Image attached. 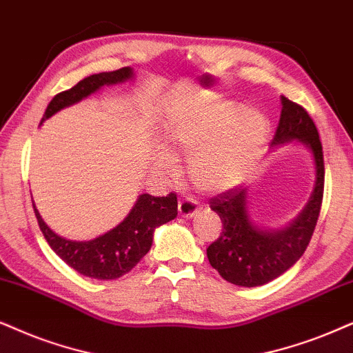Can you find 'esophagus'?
Here are the masks:
<instances>
[{
	"mask_svg": "<svg viewBox=\"0 0 353 353\" xmlns=\"http://www.w3.org/2000/svg\"><path fill=\"white\" fill-rule=\"evenodd\" d=\"M177 208H179V215L182 218H192L197 215L199 212V205L195 200L192 199H182L179 200V205H177Z\"/></svg>",
	"mask_w": 353,
	"mask_h": 353,
	"instance_id": "1",
	"label": "esophagus"
}]
</instances>
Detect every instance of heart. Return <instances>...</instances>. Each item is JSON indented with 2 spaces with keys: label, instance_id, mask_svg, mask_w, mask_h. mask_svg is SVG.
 Segmentation results:
<instances>
[{
  "label": "heart",
  "instance_id": "1",
  "mask_svg": "<svg viewBox=\"0 0 353 353\" xmlns=\"http://www.w3.org/2000/svg\"><path fill=\"white\" fill-rule=\"evenodd\" d=\"M269 130V120L259 109L220 101L177 115L166 140L172 150L189 154L192 184L205 194H223L251 176L264 154ZM154 164L163 174L176 171V159L164 148L156 151Z\"/></svg>",
  "mask_w": 353,
  "mask_h": 353
}]
</instances>
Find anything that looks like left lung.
<instances>
[{
    "mask_svg": "<svg viewBox=\"0 0 353 353\" xmlns=\"http://www.w3.org/2000/svg\"><path fill=\"white\" fill-rule=\"evenodd\" d=\"M282 114L272 140V150L300 143L314 163V185L305 208L282 228L261 226L249 213V189L236 187L216 195L210 208L220 216V238L207 248L210 265L226 282L239 287H259L285 274L303 256L318 221L324 189V159L319 133L301 105L280 97Z\"/></svg>",
    "mask_w": 353,
    "mask_h": 353,
    "instance_id": "left-lung-1",
    "label": "left lung"
}]
</instances>
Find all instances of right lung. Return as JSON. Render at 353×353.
<instances>
[{
	"mask_svg": "<svg viewBox=\"0 0 353 353\" xmlns=\"http://www.w3.org/2000/svg\"><path fill=\"white\" fill-rule=\"evenodd\" d=\"M135 78V71L130 66L109 71V73L91 74L77 86L60 92L47 105L40 125L60 112L61 109L78 104L91 94H96L102 86L122 84ZM37 216L40 231L47 239L48 246L65 264L84 276L97 280H114L130 272L146 256L153 244V234L158 226L174 220L177 216V197L169 194L166 197H153L150 194L138 195L130 213L115 228L97 236L91 241H73L57 234L40 216Z\"/></svg>",
	"mask_w": 353,
	"mask_h": 353,
	"instance_id": "right-lung-1",
	"label": "right lung"
}]
</instances>
